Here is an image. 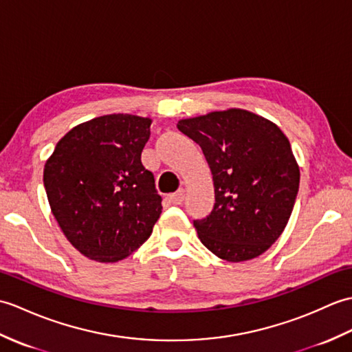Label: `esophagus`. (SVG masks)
<instances>
[{"label": "esophagus", "mask_w": 352, "mask_h": 352, "mask_svg": "<svg viewBox=\"0 0 352 352\" xmlns=\"http://www.w3.org/2000/svg\"><path fill=\"white\" fill-rule=\"evenodd\" d=\"M184 199H185V191L184 190H179L175 194H170V196H168V201L171 203V205H181Z\"/></svg>", "instance_id": "1"}]
</instances>
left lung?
Listing matches in <instances>:
<instances>
[{"instance_id":"8db88e82","label":"left lung","mask_w":352,"mask_h":352,"mask_svg":"<svg viewBox=\"0 0 352 352\" xmlns=\"http://www.w3.org/2000/svg\"><path fill=\"white\" fill-rule=\"evenodd\" d=\"M212 171L215 205L194 220L201 244L228 262L254 259L282 235L300 186V168L276 123L239 108L179 120Z\"/></svg>"}]
</instances>
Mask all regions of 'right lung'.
I'll use <instances>...</instances> for the list:
<instances>
[{
	"label": "right lung",
	"instance_id": "right-lung-1",
	"mask_svg": "<svg viewBox=\"0 0 352 352\" xmlns=\"http://www.w3.org/2000/svg\"><path fill=\"white\" fill-rule=\"evenodd\" d=\"M151 123L132 114L96 117L70 129L45 164L52 214L91 261L110 263L134 253L161 215L155 177L142 162Z\"/></svg>",
	"mask_w": 352,
	"mask_h": 352
}]
</instances>
